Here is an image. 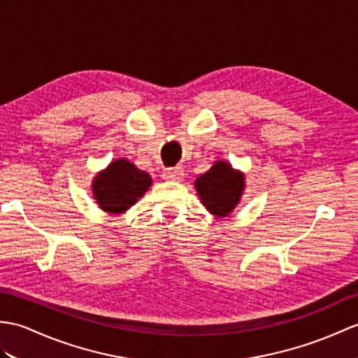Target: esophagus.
<instances>
[{"mask_svg":"<svg viewBox=\"0 0 358 358\" xmlns=\"http://www.w3.org/2000/svg\"><path fill=\"white\" fill-rule=\"evenodd\" d=\"M185 176V171L182 168H168L163 171V178L164 180H171V181H180Z\"/></svg>","mask_w":358,"mask_h":358,"instance_id":"obj_1","label":"esophagus"}]
</instances>
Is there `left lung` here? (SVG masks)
<instances>
[{"instance_id": "obj_1", "label": "left lung", "mask_w": 358, "mask_h": 358, "mask_svg": "<svg viewBox=\"0 0 358 358\" xmlns=\"http://www.w3.org/2000/svg\"><path fill=\"white\" fill-rule=\"evenodd\" d=\"M244 180L243 172L220 160L195 180V189L207 210L217 217H229L243 196Z\"/></svg>"}]
</instances>
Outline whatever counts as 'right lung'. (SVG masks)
<instances>
[{
  "instance_id": "1",
  "label": "right lung",
  "mask_w": 358,
  "mask_h": 358,
  "mask_svg": "<svg viewBox=\"0 0 358 358\" xmlns=\"http://www.w3.org/2000/svg\"><path fill=\"white\" fill-rule=\"evenodd\" d=\"M151 185L149 173L137 169L127 159H119L97 173L91 187L102 210L119 215L134 206Z\"/></svg>"
}]
</instances>
